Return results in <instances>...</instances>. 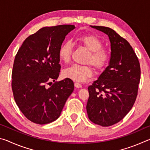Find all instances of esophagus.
<instances>
[{"label": "esophagus", "instance_id": "1", "mask_svg": "<svg viewBox=\"0 0 150 150\" xmlns=\"http://www.w3.org/2000/svg\"><path fill=\"white\" fill-rule=\"evenodd\" d=\"M75 87H76V88H81V87H82V85L81 84V83H78V82H75Z\"/></svg>", "mask_w": 150, "mask_h": 150}]
</instances>
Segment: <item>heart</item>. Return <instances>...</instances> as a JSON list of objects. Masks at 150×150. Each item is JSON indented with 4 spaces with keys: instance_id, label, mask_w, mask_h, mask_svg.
Wrapping results in <instances>:
<instances>
[{
    "instance_id": "heart-1",
    "label": "heart",
    "mask_w": 150,
    "mask_h": 150,
    "mask_svg": "<svg viewBox=\"0 0 150 150\" xmlns=\"http://www.w3.org/2000/svg\"><path fill=\"white\" fill-rule=\"evenodd\" d=\"M79 44L88 50L85 58L86 63H91L96 69H102L107 64L110 59V53L103 47V43L97 36L92 34L81 35L76 38ZM72 44L65 42L61 45L58 55L64 63L69 62L72 54ZM93 69L90 65H81L74 64L63 70V76L75 81H85L92 77Z\"/></svg>"
}]
</instances>
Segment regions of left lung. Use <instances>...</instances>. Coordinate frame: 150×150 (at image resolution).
Returning <instances> with one entry per match:
<instances>
[{
  "label": "left lung",
  "mask_w": 150,
  "mask_h": 150,
  "mask_svg": "<svg viewBox=\"0 0 150 150\" xmlns=\"http://www.w3.org/2000/svg\"><path fill=\"white\" fill-rule=\"evenodd\" d=\"M108 35L110 42L108 65L92 85L87 104L88 117L102 126H110L123 119L132 108L140 81V65L126 40L108 27L91 26Z\"/></svg>",
  "instance_id": "8db88e82"
}]
</instances>
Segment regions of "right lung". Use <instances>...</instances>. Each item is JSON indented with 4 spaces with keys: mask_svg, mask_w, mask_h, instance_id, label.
<instances>
[{
    "mask_svg": "<svg viewBox=\"0 0 150 150\" xmlns=\"http://www.w3.org/2000/svg\"><path fill=\"white\" fill-rule=\"evenodd\" d=\"M75 28L74 25L42 28L28 37L18 51L12 72V92L20 110L32 122L45 124L57 120L74 90L70 79L55 80L61 69L58 51Z\"/></svg>",
    "mask_w": 150,
    "mask_h": 150,
    "instance_id": "right-lung-1",
    "label": "right lung"
}]
</instances>
